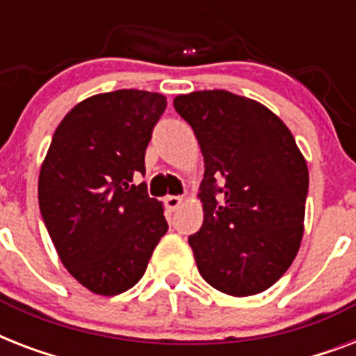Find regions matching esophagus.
<instances>
[{
    "mask_svg": "<svg viewBox=\"0 0 356 356\" xmlns=\"http://www.w3.org/2000/svg\"><path fill=\"white\" fill-rule=\"evenodd\" d=\"M181 203H183V197H179V195H168L166 200H164V205H166V209L170 212L177 211Z\"/></svg>",
    "mask_w": 356,
    "mask_h": 356,
    "instance_id": "34e87169",
    "label": "esophagus"
}]
</instances>
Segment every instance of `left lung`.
I'll list each match as a JSON object with an SVG mask.
<instances>
[{
	"label": "left lung",
	"mask_w": 356,
	"mask_h": 356,
	"mask_svg": "<svg viewBox=\"0 0 356 356\" xmlns=\"http://www.w3.org/2000/svg\"><path fill=\"white\" fill-rule=\"evenodd\" d=\"M200 142L203 225L188 238L201 277L229 296H254L284 275L303 238L309 168L270 108L227 90L173 99Z\"/></svg>",
	"instance_id": "8db88e82"
}]
</instances>
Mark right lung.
Listing matches in <instances>:
<instances>
[{"instance_id":"obj_1","label":"right lung","mask_w":356,"mask_h":356,"mask_svg":"<svg viewBox=\"0 0 356 356\" xmlns=\"http://www.w3.org/2000/svg\"><path fill=\"white\" fill-rule=\"evenodd\" d=\"M164 108L156 92L88 97L58 123L40 168L38 205L58 259L99 296L133 288L168 231L161 201L134 184Z\"/></svg>"}]
</instances>
